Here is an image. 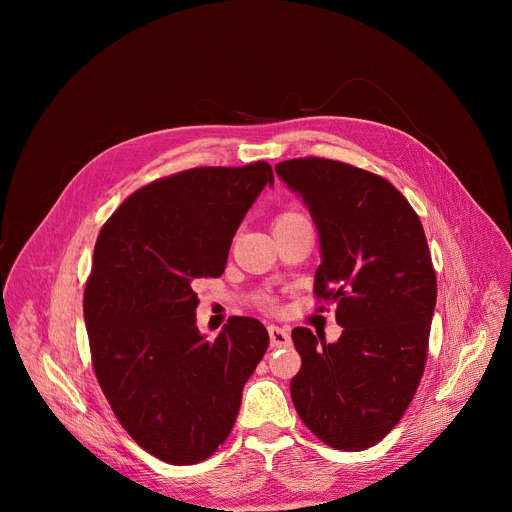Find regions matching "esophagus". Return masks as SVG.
Returning a JSON list of instances; mask_svg holds the SVG:
<instances>
[{"mask_svg":"<svg viewBox=\"0 0 512 512\" xmlns=\"http://www.w3.org/2000/svg\"><path fill=\"white\" fill-rule=\"evenodd\" d=\"M269 340H271V346L275 348H285L291 344L289 332L281 326H269Z\"/></svg>","mask_w":512,"mask_h":512,"instance_id":"34e87169","label":"esophagus"}]
</instances>
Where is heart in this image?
<instances>
[{
    "mask_svg": "<svg viewBox=\"0 0 512 512\" xmlns=\"http://www.w3.org/2000/svg\"><path fill=\"white\" fill-rule=\"evenodd\" d=\"M302 221H308L304 212H300V210H296V208H287V210H283V212H279V214L275 216L273 229H275V227L296 225V223H302ZM259 306H261L263 310L273 312V310H277V300H275L273 296H261V298H259Z\"/></svg>",
    "mask_w": 512,
    "mask_h": 512,
    "instance_id": "b5f03b06",
    "label": "heart"
}]
</instances>
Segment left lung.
Instances as JSON below:
<instances>
[{
	"mask_svg": "<svg viewBox=\"0 0 512 512\" xmlns=\"http://www.w3.org/2000/svg\"><path fill=\"white\" fill-rule=\"evenodd\" d=\"M277 176L308 204L322 245L314 294L336 304L334 344L310 328L291 340V379L308 429L342 452L379 444L399 423L425 371L437 279L421 221L383 176L328 160L279 162Z\"/></svg>",
	"mask_w": 512,
	"mask_h": 512,
	"instance_id": "left-lung-1",
	"label": "left lung"
}]
</instances>
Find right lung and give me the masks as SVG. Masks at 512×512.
I'll return each instance as SVG.
<instances>
[{
	"label": "right lung",
	"mask_w": 512,
	"mask_h": 512,
	"mask_svg": "<svg viewBox=\"0 0 512 512\" xmlns=\"http://www.w3.org/2000/svg\"><path fill=\"white\" fill-rule=\"evenodd\" d=\"M273 180L263 160L158 178L97 237L83 298L93 369L123 429L168 464H198L225 444L269 346L245 316L206 340L192 283L223 275L245 212Z\"/></svg>",
	"instance_id": "right-lung-1"
}]
</instances>
